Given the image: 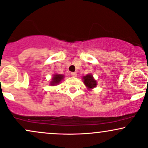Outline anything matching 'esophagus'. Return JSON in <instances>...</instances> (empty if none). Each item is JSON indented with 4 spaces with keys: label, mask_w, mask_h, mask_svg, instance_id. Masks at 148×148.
I'll return each instance as SVG.
<instances>
[{
    "label": "esophagus",
    "mask_w": 148,
    "mask_h": 148,
    "mask_svg": "<svg viewBox=\"0 0 148 148\" xmlns=\"http://www.w3.org/2000/svg\"><path fill=\"white\" fill-rule=\"evenodd\" d=\"M70 75L73 76V77H76V76H77V73H76V72H71Z\"/></svg>",
    "instance_id": "34e87169"
}]
</instances>
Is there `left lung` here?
Instances as JSON below:
<instances>
[{
    "label": "left lung",
    "instance_id": "obj_1",
    "mask_svg": "<svg viewBox=\"0 0 148 148\" xmlns=\"http://www.w3.org/2000/svg\"><path fill=\"white\" fill-rule=\"evenodd\" d=\"M83 82L89 89H92L97 86V81L94 79L93 76L91 74H88L87 76H83Z\"/></svg>",
    "mask_w": 148,
    "mask_h": 148
}]
</instances>
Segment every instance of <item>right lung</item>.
<instances>
[{"instance_id":"1","label":"right lung","mask_w":148,"mask_h":148,"mask_svg":"<svg viewBox=\"0 0 148 148\" xmlns=\"http://www.w3.org/2000/svg\"><path fill=\"white\" fill-rule=\"evenodd\" d=\"M63 78H64V76L61 75V74H55L54 77H53V79H51V85H55L58 84V83H59L60 82L62 81V79H63Z\"/></svg>"}]
</instances>
